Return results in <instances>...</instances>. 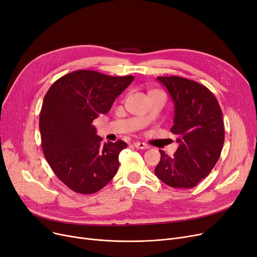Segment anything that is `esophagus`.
<instances>
[{
	"mask_svg": "<svg viewBox=\"0 0 257 257\" xmlns=\"http://www.w3.org/2000/svg\"><path fill=\"white\" fill-rule=\"evenodd\" d=\"M135 147L138 149H149V145L145 144V143H141V142H137L135 143Z\"/></svg>",
	"mask_w": 257,
	"mask_h": 257,
	"instance_id": "obj_1",
	"label": "esophagus"
}]
</instances>
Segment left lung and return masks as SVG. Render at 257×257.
Wrapping results in <instances>:
<instances>
[{"instance_id":"1","label":"left lung","mask_w":257,"mask_h":257,"mask_svg":"<svg viewBox=\"0 0 257 257\" xmlns=\"http://www.w3.org/2000/svg\"><path fill=\"white\" fill-rule=\"evenodd\" d=\"M174 103L171 132L180 144L173 156L163 150L155 175L172 188H193L217 163L225 141L222 112L214 94L181 76H158Z\"/></svg>"}]
</instances>
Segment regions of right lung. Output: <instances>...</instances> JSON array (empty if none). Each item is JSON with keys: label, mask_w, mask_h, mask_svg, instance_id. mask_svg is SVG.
I'll return each mask as SVG.
<instances>
[{"label": "right lung", "mask_w": 257, "mask_h": 257, "mask_svg": "<svg viewBox=\"0 0 257 257\" xmlns=\"http://www.w3.org/2000/svg\"><path fill=\"white\" fill-rule=\"evenodd\" d=\"M133 79L76 70L55 81L44 97L42 149L54 174L72 191L95 193L115 175L127 143L103 144L92 121L108 112Z\"/></svg>", "instance_id": "obj_1"}]
</instances>
